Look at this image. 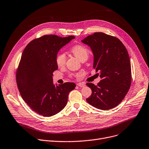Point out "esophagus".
I'll list each match as a JSON object with an SVG mask.
<instances>
[{"instance_id": "34e87169", "label": "esophagus", "mask_w": 149, "mask_h": 149, "mask_svg": "<svg viewBox=\"0 0 149 149\" xmlns=\"http://www.w3.org/2000/svg\"><path fill=\"white\" fill-rule=\"evenodd\" d=\"M77 86H78L80 87V88H84V87H85L86 85L84 84H83V83H78Z\"/></svg>"}]
</instances>
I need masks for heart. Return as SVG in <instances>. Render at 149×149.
Masks as SVG:
<instances>
[{"label": "heart", "instance_id": "1", "mask_svg": "<svg viewBox=\"0 0 149 149\" xmlns=\"http://www.w3.org/2000/svg\"><path fill=\"white\" fill-rule=\"evenodd\" d=\"M70 51L74 56L79 58L81 61L86 60L89 56V51L84 46L81 45H77L70 49ZM66 61V56L65 53L58 52L56 57V63L58 68L63 67ZM73 74H70L72 76Z\"/></svg>", "mask_w": 149, "mask_h": 149}]
</instances>
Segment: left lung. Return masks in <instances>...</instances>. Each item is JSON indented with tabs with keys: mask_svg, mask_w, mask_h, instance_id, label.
<instances>
[{
	"mask_svg": "<svg viewBox=\"0 0 149 149\" xmlns=\"http://www.w3.org/2000/svg\"><path fill=\"white\" fill-rule=\"evenodd\" d=\"M91 47L93 66L101 79L95 85H86L92 89L87 102L101 110L118 106L127 93L132 81L131 65L126 47L118 38L103 33H95L81 41Z\"/></svg>",
	"mask_w": 149,
	"mask_h": 149,
	"instance_id": "obj_1",
	"label": "left lung"
}]
</instances>
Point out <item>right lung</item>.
Masks as SVG:
<instances>
[{"label": "right lung", "mask_w": 149, "mask_h": 149, "mask_svg": "<svg viewBox=\"0 0 149 149\" xmlns=\"http://www.w3.org/2000/svg\"><path fill=\"white\" fill-rule=\"evenodd\" d=\"M74 36L60 37L45 35L30 42L23 50L16 71L20 95L33 111L51 116L66 106L68 94L76 84L67 82L55 86L53 72L58 69L56 57L63 46Z\"/></svg>", "instance_id": "add662e5"}]
</instances>
